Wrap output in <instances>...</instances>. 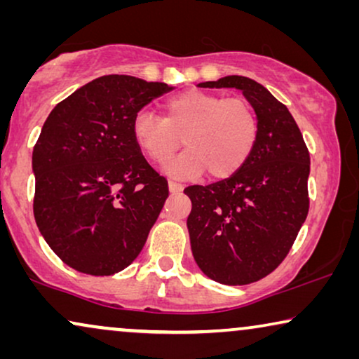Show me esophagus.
I'll return each instance as SVG.
<instances>
[{
	"instance_id": "34e87169",
	"label": "esophagus",
	"mask_w": 359,
	"mask_h": 359,
	"mask_svg": "<svg viewBox=\"0 0 359 359\" xmlns=\"http://www.w3.org/2000/svg\"><path fill=\"white\" fill-rule=\"evenodd\" d=\"M168 188H170V193L171 194H178V193H181V191H183L184 186L180 184V183H176V181H170Z\"/></svg>"
}]
</instances>
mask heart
<instances>
[{
	"mask_svg": "<svg viewBox=\"0 0 359 359\" xmlns=\"http://www.w3.org/2000/svg\"><path fill=\"white\" fill-rule=\"evenodd\" d=\"M166 116L135 112L132 137L156 163H165L181 147L188 150L168 165V173L189 178L205 170L210 178H227L242 168L257 145L258 116L243 97L188 90L165 102Z\"/></svg>",
	"mask_w": 359,
	"mask_h": 359,
	"instance_id": "obj_1",
	"label": "heart"
}]
</instances>
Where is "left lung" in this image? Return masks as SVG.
Returning a JSON list of instances; mask_svg holds the SVG:
<instances>
[{"mask_svg": "<svg viewBox=\"0 0 359 359\" xmlns=\"http://www.w3.org/2000/svg\"><path fill=\"white\" fill-rule=\"evenodd\" d=\"M203 88H237L258 116L257 145L230 178L189 186L191 250L205 276L243 286L273 273L292 248L309 212L311 156L301 130L266 88L224 76Z\"/></svg>", "mask_w": 359, "mask_h": 359, "instance_id": "left-lung-1", "label": "left lung"}]
</instances>
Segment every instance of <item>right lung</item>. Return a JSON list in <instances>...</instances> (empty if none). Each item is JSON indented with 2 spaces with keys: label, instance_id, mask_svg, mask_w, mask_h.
Returning <instances> with one entry per match:
<instances>
[{
  "label": "right lung",
  "instance_id": "1",
  "mask_svg": "<svg viewBox=\"0 0 359 359\" xmlns=\"http://www.w3.org/2000/svg\"><path fill=\"white\" fill-rule=\"evenodd\" d=\"M173 90L106 75L48 114L34 145V217L53 253L91 276H111L144 248L168 198V181L132 137L135 112Z\"/></svg>",
  "mask_w": 359,
  "mask_h": 359
}]
</instances>
